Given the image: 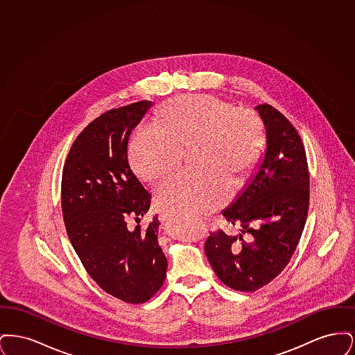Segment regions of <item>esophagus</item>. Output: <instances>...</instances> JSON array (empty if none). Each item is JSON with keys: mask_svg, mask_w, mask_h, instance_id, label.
I'll return each instance as SVG.
<instances>
[{"mask_svg": "<svg viewBox=\"0 0 355 355\" xmlns=\"http://www.w3.org/2000/svg\"><path fill=\"white\" fill-rule=\"evenodd\" d=\"M159 218H161V220H171L174 217H173L171 214H168V213H162V214L159 216Z\"/></svg>", "mask_w": 355, "mask_h": 355, "instance_id": "34e87169", "label": "esophagus"}]
</instances>
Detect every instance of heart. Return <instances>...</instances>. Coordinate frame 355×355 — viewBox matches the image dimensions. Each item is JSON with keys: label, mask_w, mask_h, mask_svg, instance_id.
<instances>
[{"label": "heart", "mask_w": 355, "mask_h": 355, "mask_svg": "<svg viewBox=\"0 0 355 355\" xmlns=\"http://www.w3.org/2000/svg\"><path fill=\"white\" fill-rule=\"evenodd\" d=\"M265 146L263 123L248 107H234L210 94L181 96L164 103L157 129H138L129 142V162L135 175L154 182L175 169L185 154L198 168L184 170L155 190L157 206L170 214H200L225 202L233 178L253 169Z\"/></svg>", "instance_id": "heart-1"}]
</instances>
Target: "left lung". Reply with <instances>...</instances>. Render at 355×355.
I'll use <instances>...</instances> for the list:
<instances>
[{
    "label": "left lung",
    "instance_id": "left-lung-1",
    "mask_svg": "<svg viewBox=\"0 0 355 355\" xmlns=\"http://www.w3.org/2000/svg\"><path fill=\"white\" fill-rule=\"evenodd\" d=\"M266 128V152L253 178L230 207L227 222L243 236L218 230L205 242L217 277L236 291H255L278 277L304 232L310 198L309 166L302 139L290 121L269 103L255 107Z\"/></svg>",
    "mask_w": 355,
    "mask_h": 355
}]
</instances>
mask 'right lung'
Returning <instances> with one entry per match:
<instances>
[{
	"label": "right lung",
	"instance_id": "right-lung-1",
	"mask_svg": "<svg viewBox=\"0 0 355 355\" xmlns=\"http://www.w3.org/2000/svg\"><path fill=\"white\" fill-rule=\"evenodd\" d=\"M150 101L107 110L73 142L61 181L69 239L93 281L126 304L149 301L164 285L168 261L158 245V218L128 226L150 207V194L128 162L129 135Z\"/></svg>",
	"mask_w": 355,
	"mask_h": 355
}]
</instances>
